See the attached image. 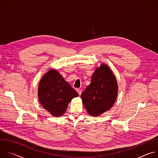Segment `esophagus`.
Wrapping results in <instances>:
<instances>
[{
  "mask_svg": "<svg viewBox=\"0 0 158 158\" xmlns=\"http://www.w3.org/2000/svg\"><path fill=\"white\" fill-rule=\"evenodd\" d=\"M76 91H77V92L78 93L79 95L81 96V93H82V90L80 89H76Z\"/></svg>",
  "mask_w": 158,
  "mask_h": 158,
  "instance_id": "esophagus-1",
  "label": "esophagus"
}]
</instances>
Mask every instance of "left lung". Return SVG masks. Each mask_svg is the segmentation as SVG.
I'll use <instances>...</instances> for the list:
<instances>
[{
    "instance_id": "left-lung-1",
    "label": "left lung",
    "mask_w": 158,
    "mask_h": 158,
    "mask_svg": "<svg viewBox=\"0 0 158 158\" xmlns=\"http://www.w3.org/2000/svg\"><path fill=\"white\" fill-rule=\"evenodd\" d=\"M116 79L106 64L97 68L91 77V82L81 98L88 113L98 116L110 109L118 95Z\"/></svg>"
}]
</instances>
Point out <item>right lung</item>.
Listing matches in <instances>:
<instances>
[{
    "instance_id": "1",
    "label": "right lung",
    "mask_w": 158,
    "mask_h": 158,
    "mask_svg": "<svg viewBox=\"0 0 158 158\" xmlns=\"http://www.w3.org/2000/svg\"><path fill=\"white\" fill-rule=\"evenodd\" d=\"M78 93L56 70L49 71L41 79L38 87L39 101L53 116L65 112L68 104Z\"/></svg>"
}]
</instances>
